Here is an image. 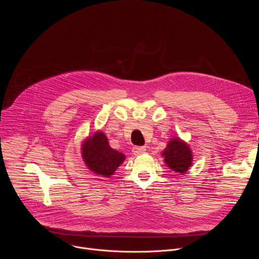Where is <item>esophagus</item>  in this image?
<instances>
[{"instance_id":"esophagus-1","label":"esophagus","mask_w":259,"mask_h":259,"mask_svg":"<svg viewBox=\"0 0 259 259\" xmlns=\"http://www.w3.org/2000/svg\"><path fill=\"white\" fill-rule=\"evenodd\" d=\"M132 152L135 155H141L146 152V147L145 146H134L132 148Z\"/></svg>"}]
</instances>
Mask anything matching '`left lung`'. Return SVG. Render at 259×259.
Listing matches in <instances>:
<instances>
[{
    "label": "left lung",
    "instance_id": "left-lung-1",
    "mask_svg": "<svg viewBox=\"0 0 259 259\" xmlns=\"http://www.w3.org/2000/svg\"><path fill=\"white\" fill-rule=\"evenodd\" d=\"M166 165L176 173L185 174L192 166V152L189 145L179 138L169 141L167 147L161 152Z\"/></svg>",
    "mask_w": 259,
    "mask_h": 259
}]
</instances>
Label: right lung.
<instances>
[{
    "label": "right lung",
    "mask_w": 259,
    "mask_h": 259,
    "mask_svg": "<svg viewBox=\"0 0 259 259\" xmlns=\"http://www.w3.org/2000/svg\"><path fill=\"white\" fill-rule=\"evenodd\" d=\"M81 156L89 170L104 178H110L125 160V155L109 146L107 137L101 131L85 140Z\"/></svg>",
    "instance_id": "1"
}]
</instances>
